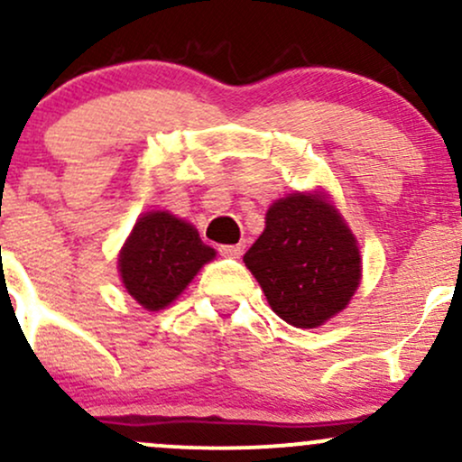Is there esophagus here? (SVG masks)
<instances>
[{"instance_id":"1","label":"esophagus","mask_w":462,"mask_h":462,"mask_svg":"<svg viewBox=\"0 0 462 462\" xmlns=\"http://www.w3.org/2000/svg\"><path fill=\"white\" fill-rule=\"evenodd\" d=\"M243 249H245V245H243V243H238V245H219V254H221V256L241 258L243 256Z\"/></svg>"}]
</instances>
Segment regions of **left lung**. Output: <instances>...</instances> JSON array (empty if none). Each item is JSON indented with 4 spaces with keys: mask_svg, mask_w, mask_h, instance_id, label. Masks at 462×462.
<instances>
[{
    "mask_svg": "<svg viewBox=\"0 0 462 462\" xmlns=\"http://www.w3.org/2000/svg\"><path fill=\"white\" fill-rule=\"evenodd\" d=\"M264 232L243 256L269 306L295 328H317L347 306L360 254L343 217L315 195L278 199Z\"/></svg>",
    "mask_w": 462,
    "mask_h": 462,
    "instance_id": "1",
    "label": "left lung"
}]
</instances>
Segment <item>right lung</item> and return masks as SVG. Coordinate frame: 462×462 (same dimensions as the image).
Wrapping results in <instances>:
<instances>
[{
  "label": "right lung",
  "instance_id": "obj_1",
  "mask_svg": "<svg viewBox=\"0 0 462 462\" xmlns=\"http://www.w3.org/2000/svg\"><path fill=\"white\" fill-rule=\"evenodd\" d=\"M215 258L193 226L171 213H145L119 254L124 286L143 309L161 310Z\"/></svg>",
  "mask_w": 462,
  "mask_h": 462
}]
</instances>
